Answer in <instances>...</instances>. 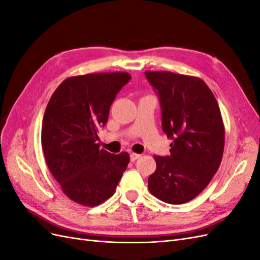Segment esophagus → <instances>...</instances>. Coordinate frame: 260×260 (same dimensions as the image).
<instances>
[{
  "label": "esophagus",
  "instance_id": "34e87169",
  "mask_svg": "<svg viewBox=\"0 0 260 260\" xmlns=\"http://www.w3.org/2000/svg\"><path fill=\"white\" fill-rule=\"evenodd\" d=\"M140 154H136V153H131L130 154V159H131V161H135V160H137L138 158H140Z\"/></svg>",
  "mask_w": 260,
  "mask_h": 260
}]
</instances>
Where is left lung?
<instances>
[{
  "instance_id": "left-lung-1",
  "label": "left lung",
  "mask_w": 260,
  "mask_h": 260,
  "mask_svg": "<svg viewBox=\"0 0 260 260\" xmlns=\"http://www.w3.org/2000/svg\"><path fill=\"white\" fill-rule=\"evenodd\" d=\"M159 100L162 131L170 155L154 156L156 170L148 190L158 200L179 205L205 188L222 159L224 128L216 98L200 78L169 72H145Z\"/></svg>"
}]
</instances>
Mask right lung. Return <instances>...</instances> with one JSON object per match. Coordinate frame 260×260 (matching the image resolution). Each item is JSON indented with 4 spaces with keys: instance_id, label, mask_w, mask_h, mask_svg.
Returning a JSON list of instances; mask_svg holds the SVG:
<instances>
[{
    "instance_id": "1",
    "label": "right lung",
    "mask_w": 260,
    "mask_h": 260,
    "mask_svg": "<svg viewBox=\"0 0 260 260\" xmlns=\"http://www.w3.org/2000/svg\"><path fill=\"white\" fill-rule=\"evenodd\" d=\"M127 73L91 74L62 81L46 106L41 142L46 165L70 200L96 206L114 195L129 154L100 149L98 132L108 120Z\"/></svg>"
}]
</instances>
